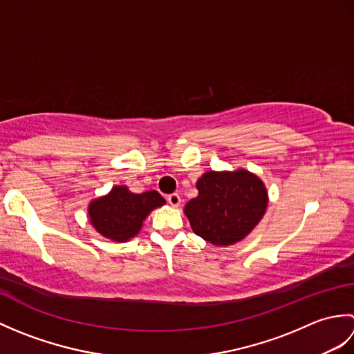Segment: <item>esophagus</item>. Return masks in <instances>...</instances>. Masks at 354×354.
Returning <instances> with one entry per match:
<instances>
[{
  "instance_id": "34e87169",
  "label": "esophagus",
  "mask_w": 354,
  "mask_h": 354,
  "mask_svg": "<svg viewBox=\"0 0 354 354\" xmlns=\"http://www.w3.org/2000/svg\"><path fill=\"white\" fill-rule=\"evenodd\" d=\"M167 202L171 207H178L179 204H181V196H179L178 193H171L167 196Z\"/></svg>"
}]
</instances>
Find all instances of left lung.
<instances>
[{
    "mask_svg": "<svg viewBox=\"0 0 354 354\" xmlns=\"http://www.w3.org/2000/svg\"><path fill=\"white\" fill-rule=\"evenodd\" d=\"M199 194L184 213L193 231L213 245H232L246 237L268 207L260 179L246 170L207 171L196 184Z\"/></svg>",
    "mask_w": 354,
    "mask_h": 354,
    "instance_id": "1",
    "label": "left lung"
}]
</instances>
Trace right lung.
<instances>
[{
	"label": "right lung",
	"mask_w": 354,
	"mask_h": 354,
	"mask_svg": "<svg viewBox=\"0 0 354 354\" xmlns=\"http://www.w3.org/2000/svg\"><path fill=\"white\" fill-rule=\"evenodd\" d=\"M164 202V198L155 190L135 194L126 187H115L108 196L89 205V217L100 234L123 242L137 234L146 216Z\"/></svg>",
	"instance_id": "right-lung-1"
}]
</instances>
